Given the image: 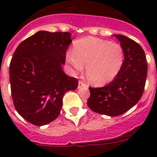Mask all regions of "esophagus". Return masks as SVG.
I'll return each mask as SVG.
<instances>
[{"mask_svg":"<svg viewBox=\"0 0 157 157\" xmlns=\"http://www.w3.org/2000/svg\"><path fill=\"white\" fill-rule=\"evenodd\" d=\"M86 86V84H85V82L82 81H79V83H78V87L80 88V87H81V86Z\"/></svg>","mask_w":157,"mask_h":157,"instance_id":"esophagus-1","label":"esophagus"}]
</instances>
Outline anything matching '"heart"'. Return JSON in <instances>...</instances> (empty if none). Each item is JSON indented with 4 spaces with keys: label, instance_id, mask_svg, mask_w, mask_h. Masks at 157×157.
I'll list each match as a JSON object with an SVG mask.
<instances>
[{
    "label": "heart",
    "instance_id": "1",
    "mask_svg": "<svg viewBox=\"0 0 157 157\" xmlns=\"http://www.w3.org/2000/svg\"><path fill=\"white\" fill-rule=\"evenodd\" d=\"M67 61L78 71L86 66V76L90 82L103 86L112 81L120 72L124 62V51L117 43L86 37L75 42L73 53H67Z\"/></svg>",
    "mask_w": 157,
    "mask_h": 157
}]
</instances>
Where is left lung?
Listing matches in <instances>:
<instances>
[{
	"label": "left lung",
	"instance_id": "obj_1",
	"mask_svg": "<svg viewBox=\"0 0 157 157\" xmlns=\"http://www.w3.org/2000/svg\"><path fill=\"white\" fill-rule=\"evenodd\" d=\"M121 42L124 60L121 71L113 81L101 88L90 87L87 104L94 112L117 117L129 110L144 93L147 64L142 47L125 36L115 35Z\"/></svg>",
	"mask_w": 157,
	"mask_h": 157
}]
</instances>
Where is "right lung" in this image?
<instances>
[{
  "label": "right lung",
  "instance_id": "1",
  "mask_svg": "<svg viewBox=\"0 0 157 157\" xmlns=\"http://www.w3.org/2000/svg\"><path fill=\"white\" fill-rule=\"evenodd\" d=\"M69 33L40 31L21 42L10 65L11 94L16 111L32 124L41 126L56 119L64 94L78 86L64 73Z\"/></svg>",
  "mask_w": 157,
  "mask_h": 157
}]
</instances>
